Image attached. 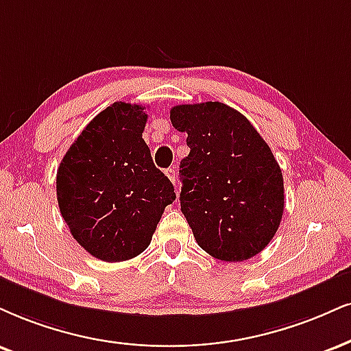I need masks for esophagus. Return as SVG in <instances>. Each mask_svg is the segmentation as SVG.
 <instances>
[{"label":"esophagus","mask_w":351,"mask_h":351,"mask_svg":"<svg viewBox=\"0 0 351 351\" xmlns=\"http://www.w3.org/2000/svg\"><path fill=\"white\" fill-rule=\"evenodd\" d=\"M166 176L169 177V180H171V182L176 185V171H174V167L166 169Z\"/></svg>","instance_id":"1"}]
</instances>
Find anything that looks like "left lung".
<instances>
[{
  "mask_svg": "<svg viewBox=\"0 0 351 351\" xmlns=\"http://www.w3.org/2000/svg\"><path fill=\"white\" fill-rule=\"evenodd\" d=\"M187 133L180 161V210L211 257L242 262L274 239L285 210L283 174L274 153L241 112L223 102L171 109Z\"/></svg>",
  "mask_w": 351,
  "mask_h": 351,
  "instance_id": "8db88e82",
  "label": "left lung"
}]
</instances>
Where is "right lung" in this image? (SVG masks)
Returning <instances> with one entry per match:
<instances>
[{"instance_id": "1", "label": "right lung", "mask_w": 351, "mask_h": 351, "mask_svg": "<svg viewBox=\"0 0 351 351\" xmlns=\"http://www.w3.org/2000/svg\"><path fill=\"white\" fill-rule=\"evenodd\" d=\"M145 107L114 102L94 117L56 172V198L71 236L104 262H123L149 245L174 185L143 140Z\"/></svg>"}]
</instances>
